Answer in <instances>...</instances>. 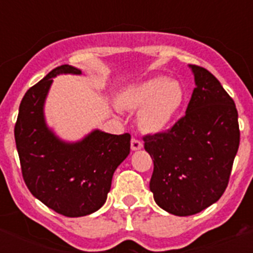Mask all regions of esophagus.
Listing matches in <instances>:
<instances>
[{"label": "esophagus", "mask_w": 253, "mask_h": 253, "mask_svg": "<svg viewBox=\"0 0 253 253\" xmlns=\"http://www.w3.org/2000/svg\"><path fill=\"white\" fill-rule=\"evenodd\" d=\"M130 147H131V151H139V149L143 148V143L140 142V140L133 138L130 142Z\"/></svg>", "instance_id": "obj_1"}]
</instances>
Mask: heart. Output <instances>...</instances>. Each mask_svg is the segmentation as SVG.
<instances>
[{
	"instance_id": "b5f03b06",
	"label": "heart",
	"mask_w": 253,
	"mask_h": 253,
	"mask_svg": "<svg viewBox=\"0 0 253 253\" xmlns=\"http://www.w3.org/2000/svg\"><path fill=\"white\" fill-rule=\"evenodd\" d=\"M185 101L182 84L162 76L130 84L120 93V102L129 110H139L138 125L143 131L157 134L166 130Z\"/></svg>"
}]
</instances>
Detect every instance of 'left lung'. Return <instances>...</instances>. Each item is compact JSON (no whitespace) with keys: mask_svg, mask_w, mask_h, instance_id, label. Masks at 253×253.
<instances>
[{"mask_svg":"<svg viewBox=\"0 0 253 253\" xmlns=\"http://www.w3.org/2000/svg\"><path fill=\"white\" fill-rule=\"evenodd\" d=\"M189 68L195 88L185 116L166 133L144 137L154 165L149 182L154 202L177 216L194 215L218 202L240 147L231 96L209 71Z\"/></svg>","mask_w":253,"mask_h":253,"instance_id":"1","label":"left lung"}]
</instances>
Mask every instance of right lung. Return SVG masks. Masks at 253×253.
I'll list each match as a JSON object with an SVG mask.
<instances>
[{
    "label": "right lung",
    "mask_w": 253,
    "mask_h": 253,
    "mask_svg": "<svg viewBox=\"0 0 253 253\" xmlns=\"http://www.w3.org/2000/svg\"><path fill=\"white\" fill-rule=\"evenodd\" d=\"M60 75L82 71L64 64L29 88L19 107L15 140L30 193L57 213L77 218L105 204L114 172L130 153V135L93 129L76 142L62 139L44 113L53 78Z\"/></svg>",
    "instance_id": "right-lung-1"
}]
</instances>
